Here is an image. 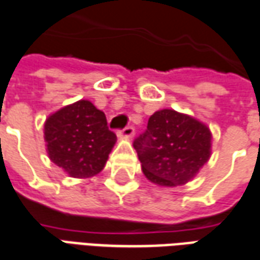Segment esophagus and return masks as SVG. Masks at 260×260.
<instances>
[{
    "label": "esophagus",
    "instance_id": "obj_1",
    "mask_svg": "<svg viewBox=\"0 0 260 260\" xmlns=\"http://www.w3.org/2000/svg\"><path fill=\"white\" fill-rule=\"evenodd\" d=\"M135 134V128L134 126H125L124 129L118 131V135L122 136V138H132Z\"/></svg>",
    "mask_w": 260,
    "mask_h": 260
}]
</instances>
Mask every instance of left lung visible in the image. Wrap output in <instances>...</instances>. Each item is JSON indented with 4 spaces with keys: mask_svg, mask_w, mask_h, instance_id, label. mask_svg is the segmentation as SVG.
I'll use <instances>...</instances> for the list:
<instances>
[{
    "mask_svg": "<svg viewBox=\"0 0 260 260\" xmlns=\"http://www.w3.org/2000/svg\"><path fill=\"white\" fill-rule=\"evenodd\" d=\"M134 147L150 182L180 186L208 161L211 132L189 115L165 109L150 117L147 129L134 140Z\"/></svg>",
    "mask_w": 260,
    "mask_h": 260,
    "instance_id": "8db88e82",
    "label": "left lung"
}]
</instances>
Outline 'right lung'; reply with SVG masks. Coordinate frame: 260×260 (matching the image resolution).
Returning a JSON list of instances; mask_svg holds the SVG:
<instances>
[{
    "label": "right lung",
    "instance_id": "obj_1",
    "mask_svg": "<svg viewBox=\"0 0 260 260\" xmlns=\"http://www.w3.org/2000/svg\"><path fill=\"white\" fill-rule=\"evenodd\" d=\"M44 129L49 158L73 178L99 174L117 139L107 126L105 113L88 101L56 111Z\"/></svg>",
    "mask_w": 260,
    "mask_h": 260
}]
</instances>
